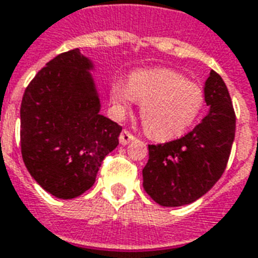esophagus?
Returning <instances> with one entry per match:
<instances>
[{"instance_id":"esophagus-1","label":"esophagus","mask_w":258,"mask_h":258,"mask_svg":"<svg viewBox=\"0 0 258 258\" xmlns=\"http://www.w3.org/2000/svg\"><path fill=\"white\" fill-rule=\"evenodd\" d=\"M135 139V137H134L133 134L128 133L127 130H123L120 134V137H119V141H120V145H123V146H125V145H128L131 141H134Z\"/></svg>"}]
</instances>
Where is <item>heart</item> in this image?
Instances as JSON below:
<instances>
[{
	"mask_svg": "<svg viewBox=\"0 0 258 258\" xmlns=\"http://www.w3.org/2000/svg\"><path fill=\"white\" fill-rule=\"evenodd\" d=\"M109 96L120 116L141 101L145 130L160 141L185 133L206 104L203 88L170 69H142L131 73L128 81L117 78L112 82Z\"/></svg>",
	"mask_w": 258,
	"mask_h": 258,
	"instance_id": "heart-1",
	"label": "heart"
}]
</instances>
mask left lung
Masks as SVG:
<instances>
[{
  "label": "left lung",
  "mask_w": 258,
  "mask_h": 258,
  "mask_svg": "<svg viewBox=\"0 0 258 258\" xmlns=\"http://www.w3.org/2000/svg\"><path fill=\"white\" fill-rule=\"evenodd\" d=\"M204 94L210 111L190 133L149 146L143 188L160 206L194 203L225 172L235 135V115L227 86L214 70L204 82Z\"/></svg>",
  "instance_id": "1"
}]
</instances>
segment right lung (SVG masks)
Masks as SVG:
<instances>
[{"instance_id": "1", "label": "right lung", "mask_w": 258, "mask_h": 258, "mask_svg": "<svg viewBox=\"0 0 258 258\" xmlns=\"http://www.w3.org/2000/svg\"><path fill=\"white\" fill-rule=\"evenodd\" d=\"M92 70V59L78 48L59 54L35 76L21 101L23 161L33 180L58 199L89 189L119 145L121 127L100 113Z\"/></svg>"}]
</instances>
